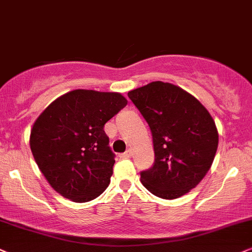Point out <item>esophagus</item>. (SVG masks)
Masks as SVG:
<instances>
[{
    "mask_svg": "<svg viewBox=\"0 0 252 252\" xmlns=\"http://www.w3.org/2000/svg\"><path fill=\"white\" fill-rule=\"evenodd\" d=\"M132 156V150H126L124 154L120 155V158H130Z\"/></svg>",
    "mask_w": 252,
    "mask_h": 252,
    "instance_id": "esophagus-1",
    "label": "esophagus"
}]
</instances>
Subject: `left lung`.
Listing matches in <instances>:
<instances>
[{"mask_svg":"<svg viewBox=\"0 0 252 252\" xmlns=\"http://www.w3.org/2000/svg\"><path fill=\"white\" fill-rule=\"evenodd\" d=\"M128 96L152 132L155 164L141 172L143 186L154 195L173 200L189 193L211 168L219 132L197 98L170 82L154 81Z\"/></svg>","mask_w":252,"mask_h":252,"instance_id":"8db88e82","label":"left lung"}]
</instances>
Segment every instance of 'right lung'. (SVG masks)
Listing matches in <instances>:
<instances>
[{"label": "right lung", "instance_id": "add662e5", "mask_svg": "<svg viewBox=\"0 0 252 252\" xmlns=\"http://www.w3.org/2000/svg\"><path fill=\"white\" fill-rule=\"evenodd\" d=\"M126 103L120 93L75 89L38 116L30 148L43 176L60 195L88 202L106 190L115 155L103 128Z\"/></svg>", "mask_w": 252, "mask_h": 252}]
</instances>
